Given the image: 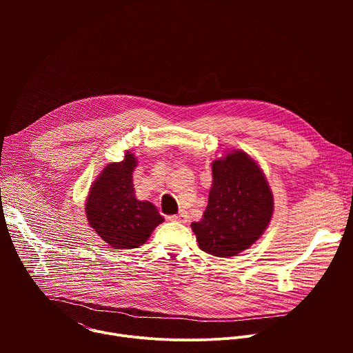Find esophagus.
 Returning <instances> with one entry per match:
<instances>
[{
	"label": "esophagus",
	"instance_id": "34e87169",
	"mask_svg": "<svg viewBox=\"0 0 353 353\" xmlns=\"http://www.w3.org/2000/svg\"><path fill=\"white\" fill-rule=\"evenodd\" d=\"M168 219L172 221V222L184 223V222H187V214H185V212H180V214H177V215H169Z\"/></svg>",
	"mask_w": 353,
	"mask_h": 353
}]
</instances>
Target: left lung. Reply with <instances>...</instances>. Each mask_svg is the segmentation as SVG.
Wrapping results in <instances>:
<instances>
[{
	"mask_svg": "<svg viewBox=\"0 0 353 353\" xmlns=\"http://www.w3.org/2000/svg\"><path fill=\"white\" fill-rule=\"evenodd\" d=\"M208 205L191 229L199 248L215 257H233L254 244L274 212L268 181L243 150H233L212 163Z\"/></svg>",
	"mask_w": 353,
	"mask_h": 353,
	"instance_id": "1",
	"label": "left lung"
}]
</instances>
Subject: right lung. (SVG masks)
<instances>
[{
    "label": "right lung",
    "instance_id": "right-lung-1",
    "mask_svg": "<svg viewBox=\"0 0 353 353\" xmlns=\"http://www.w3.org/2000/svg\"><path fill=\"white\" fill-rule=\"evenodd\" d=\"M137 158L130 150L124 161L109 163L92 184L86 218L92 229L117 250L137 248L165 219L149 201L135 196L132 172Z\"/></svg>",
    "mask_w": 353,
    "mask_h": 353
}]
</instances>
